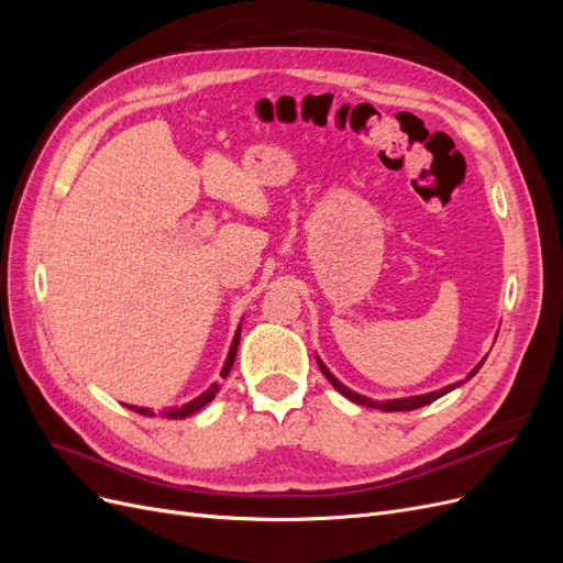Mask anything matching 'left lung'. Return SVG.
Wrapping results in <instances>:
<instances>
[{"label": "left lung", "instance_id": "8db88e82", "mask_svg": "<svg viewBox=\"0 0 563 563\" xmlns=\"http://www.w3.org/2000/svg\"><path fill=\"white\" fill-rule=\"evenodd\" d=\"M486 360H482L479 364H476L472 371H470V376H467V380L472 378V376H476V371L482 368V364H484ZM317 364H319V368H321V373L323 376H327V380L340 391V395L343 397H347L350 401H354V404H360V406H368V408H380V411H416V408H420V406H428V404H432V401H437L439 397H444V395H449L451 389H455V387H460L463 385L465 380H460V383H453V385H446V387H441V389H434V391H428V395H418V397H404V399H387V401H376V399H368V397H364V395H356V391H352L350 387H345L343 383H340L333 373L323 366V362L319 360L317 356Z\"/></svg>", "mask_w": 563, "mask_h": 563}]
</instances>
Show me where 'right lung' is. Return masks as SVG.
I'll list each match as a JSON object with an SVG mask.
<instances>
[{
    "label": "right lung",
    "mask_w": 563,
    "mask_h": 563,
    "mask_svg": "<svg viewBox=\"0 0 563 563\" xmlns=\"http://www.w3.org/2000/svg\"><path fill=\"white\" fill-rule=\"evenodd\" d=\"M240 335H242V327L236 329V333H234V338H232V345H230V352H228V360H225V366H223V371H220V378H228L230 376V368H232V364H234V356H236V347H240ZM218 395V383H213L207 391H201V395L197 397V399H192V401H187V404H183V406H174V408H166V411L162 413L164 418H168V420H178V418H187V416H192V413H197L199 408H203L207 406L213 397ZM126 408H131V411H135V413H141V416H155V411H152V408H143V406H129V404H124Z\"/></svg>",
    "instance_id": "add662e5"
}]
</instances>
